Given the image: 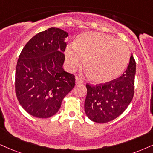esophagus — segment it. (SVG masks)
Segmentation results:
<instances>
[{
	"mask_svg": "<svg viewBox=\"0 0 153 153\" xmlns=\"http://www.w3.org/2000/svg\"><path fill=\"white\" fill-rule=\"evenodd\" d=\"M75 83L76 84H81L82 83V80L78 77H75Z\"/></svg>",
	"mask_w": 153,
	"mask_h": 153,
	"instance_id": "34e87169",
	"label": "esophagus"
}]
</instances>
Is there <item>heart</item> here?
<instances>
[{
  "label": "heart",
  "mask_w": 153,
  "mask_h": 153,
  "mask_svg": "<svg viewBox=\"0 0 153 153\" xmlns=\"http://www.w3.org/2000/svg\"><path fill=\"white\" fill-rule=\"evenodd\" d=\"M65 59L71 72L79 68L84 59L88 78L96 83H107L123 73L130 60V51L125 42L114 36L90 32L77 36L73 48L67 47Z\"/></svg>",
  "instance_id": "heart-1"
}]
</instances>
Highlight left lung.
Instances as JSON below:
<instances>
[{
    "instance_id": "obj_1",
    "label": "left lung",
    "mask_w": 153,
    "mask_h": 153,
    "mask_svg": "<svg viewBox=\"0 0 153 153\" xmlns=\"http://www.w3.org/2000/svg\"><path fill=\"white\" fill-rule=\"evenodd\" d=\"M136 66L131 54L127 69L119 78L95 86L86 85L88 92L85 111L91 121L100 123L109 122L128 107L134 94Z\"/></svg>"
}]
</instances>
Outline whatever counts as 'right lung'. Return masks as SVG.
<instances>
[{
  "instance_id": "add662e5",
  "label": "right lung",
  "mask_w": 153,
  "mask_h": 153,
  "mask_svg": "<svg viewBox=\"0 0 153 153\" xmlns=\"http://www.w3.org/2000/svg\"><path fill=\"white\" fill-rule=\"evenodd\" d=\"M68 36L51 27L34 36L22 50L15 71V92L20 105L33 117L55 115L75 84V76L63 68Z\"/></svg>"
}]
</instances>
